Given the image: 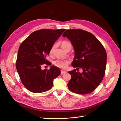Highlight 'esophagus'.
<instances>
[{"label": "esophagus", "mask_w": 121, "mask_h": 121, "mask_svg": "<svg viewBox=\"0 0 121 121\" xmlns=\"http://www.w3.org/2000/svg\"><path fill=\"white\" fill-rule=\"evenodd\" d=\"M65 73H67V72L64 70H61V74H65Z\"/></svg>", "instance_id": "esophagus-1"}]
</instances>
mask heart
Segmentation results:
<instances>
[{
	"label": "heart",
	"mask_w": 121,
	"mask_h": 121,
	"mask_svg": "<svg viewBox=\"0 0 121 121\" xmlns=\"http://www.w3.org/2000/svg\"><path fill=\"white\" fill-rule=\"evenodd\" d=\"M61 47L65 50H66L68 48H71L72 47L71 44L67 41H63L61 43ZM55 47H56V45L55 44L52 47V48H50L49 51L50 54H52L53 52ZM69 63H70V60L68 59H57L56 60H54L53 62V64L56 65V67L61 69H65L67 67Z\"/></svg>",
	"instance_id": "b5f03b06"
}]
</instances>
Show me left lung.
Segmentation results:
<instances>
[{
    "label": "left lung",
    "mask_w": 121,
    "mask_h": 121,
    "mask_svg": "<svg viewBox=\"0 0 121 121\" xmlns=\"http://www.w3.org/2000/svg\"><path fill=\"white\" fill-rule=\"evenodd\" d=\"M71 42L75 50L72 65L81 68L82 73L76 69L68 73L71 79L68 84L72 92L86 94L92 92L99 85L104 76L107 54L100 41L91 33L81 29H70L63 35Z\"/></svg>",
    "instance_id": "left-lung-1"
}]
</instances>
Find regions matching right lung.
<instances>
[{"instance_id": "obj_1", "label": "right lung", "mask_w": 121, "mask_h": 121, "mask_svg": "<svg viewBox=\"0 0 121 121\" xmlns=\"http://www.w3.org/2000/svg\"><path fill=\"white\" fill-rule=\"evenodd\" d=\"M65 30L42 29L33 32L22 42L18 50L17 70L24 86L32 92L41 93L53 86V81L60 74L57 67L42 69L44 64L51 65L46 60L53 44Z\"/></svg>"}]
</instances>
